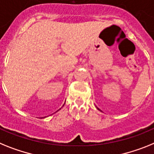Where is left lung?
Wrapping results in <instances>:
<instances>
[{"mask_svg": "<svg viewBox=\"0 0 154 154\" xmlns=\"http://www.w3.org/2000/svg\"><path fill=\"white\" fill-rule=\"evenodd\" d=\"M96 108H97V109H98V110H100V109H98V108H97V107H96Z\"/></svg>", "mask_w": 154, "mask_h": 154, "instance_id": "left-lung-1", "label": "left lung"}]
</instances>
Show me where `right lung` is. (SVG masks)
I'll return each instance as SVG.
<instances>
[{
  "instance_id": "obj_1",
  "label": "right lung",
  "mask_w": 154,
  "mask_h": 154,
  "mask_svg": "<svg viewBox=\"0 0 154 154\" xmlns=\"http://www.w3.org/2000/svg\"><path fill=\"white\" fill-rule=\"evenodd\" d=\"M64 104H65V103H64ZM61 108H62V107H61ZM60 109H59V110H60ZM59 110H58V111H59Z\"/></svg>"
}]
</instances>
